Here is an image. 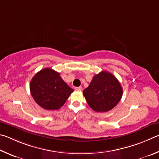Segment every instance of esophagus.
Instances as JSON below:
<instances>
[{
  "instance_id": "obj_1",
  "label": "esophagus",
  "mask_w": 159,
  "mask_h": 159,
  "mask_svg": "<svg viewBox=\"0 0 159 159\" xmlns=\"http://www.w3.org/2000/svg\"><path fill=\"white\" fill-rule=\"evenodd\" d=\"M75 90H77V91H82V87H75Z\"/></svg>"
}]
</instances>
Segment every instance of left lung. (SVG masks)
Listing matches in <instances>:
<instances>
[{
	"instance_id": "8db88e82",
	"label": "left lung",
	"mask_w": 159,
	"mask_h": 159,
	"mask_svg": "<svg viewBox=\"0 0 159 159\" xmlns=\"http://www.w3.org/2000/svg\"><path fill=\"white\" fill-rule=\"evenodd\" d=\"M122 94L121 84L112 73L107 71L94 75L89 86L83 91L88 105L98 112L113 109L120 101Z\"/></svg>"
}]
</instances>
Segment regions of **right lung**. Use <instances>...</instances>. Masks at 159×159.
<instances>
[{
    "label": "right lung",
    "instance_id": "right-lung-1",
    "mask_svg": "<svg viewBox=\"0 0 159 159\" xmlns=\"http://www.w3.org/2000/svg\"><path fill=\"white\" fill-rule=\"evenodd\" d=\"M30 93L36 103L47 110H58L73 92L54 70L47 68L37 72L30 84Z\"/></svg>",
    "mask_w": 159,
    "mask_h": 159
}]
</instances>
